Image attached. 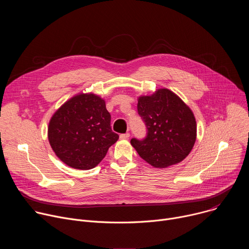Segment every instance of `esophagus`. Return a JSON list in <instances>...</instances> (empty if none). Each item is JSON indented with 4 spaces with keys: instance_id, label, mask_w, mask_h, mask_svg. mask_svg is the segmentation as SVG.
Here are the masks:
<instances>
[{
    "instance_id": "esophagus-1",
    "label": "esophagus",
    "mask_w": 249,
    "mask_h": 249,
    "mask_svg": "<svg viewBox=\"0 0 249 249\" xmlns=\"http://www.w3.org/2000/svg\"><path fill=\"white\" fill-rule=\"evenodd\" d=\"M129 137H130V134H129V133L121 134V135H120V139H121V140H126V139H128Z\"/></svg>"
}]
</instances>
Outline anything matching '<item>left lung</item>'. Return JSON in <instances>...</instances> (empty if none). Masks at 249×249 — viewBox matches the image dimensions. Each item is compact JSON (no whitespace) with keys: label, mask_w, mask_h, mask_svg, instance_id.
Instances as JSON below:
<instances>
[{"label":"left lung","mask_w":249,"mask_h":249,"mask_svg":"<svg viewBox=\"0 0 249 249\" xmlns=\"http://www.w3.org/2000/svg\"><path fill=\"white\" fill-rule=\"evenodd\" d=\"M138 112L148 129L143 141L131 140L139 156L157 168L182 161L192 151L197 124L189 106L168 89L138 97Z\"/></svg>","instance_id":"1"}]
</instances>
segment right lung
Wrapping results in <instances>:
<instances>
[{"label":"right lung","instance_id":"right-lung-1","mask_svg":"<svg viewBox=\"0 0 249 249\" xmlns=\"http://www.w3.org/2000/svg\"><path fill=\"white\" fill-rule=\"evenodd\" d=\"M110 119L103 98L92 92L78 93L52 115L48 125L49 144L68 166L91 169L119 139L111 130Z\"/></svg>","mask_w":249,"mask_h":249}]
</instances>
